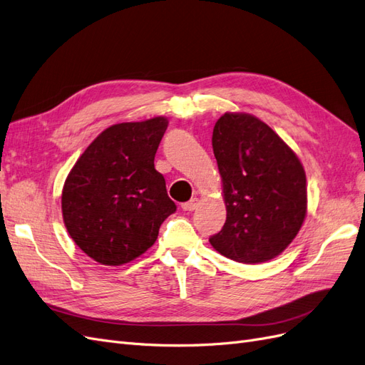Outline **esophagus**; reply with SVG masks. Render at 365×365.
<instances>
[{
    "instance_id": "34e87169",
    "label": "esophagus",
    "mask_w": 365,
    "mask_h": 365,
    "mask_svg": "<svg viewBox=\"0 0 365 365\" xmlns=\"http://www.w3.org/2000/svg\"><path fill=\"white\" fill-rule=\"evenodd\" d=\"M197 205H200V200H197V197H192L190 201L184 202L181 207H182L184 212H193V210H196Z\"/></svg>"
}]
</instances>
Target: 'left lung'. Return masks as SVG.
<instances>
[{
    "label": "left lung",
    "mask_w": 365,
    "mask_h": 365,
    "mask_svg": "<svg viewBox=\"0 0 365 365\" xmlns=\"http://www.w3.org/2000/svg\"><path fill=\"white\" fill-rule=\"evenodd\" d=\"M227 220L212 247L239 263L277 257L300 231L307 185L295 152L262 120L225 113L213 129Z\"/></svg>",
    "instance_id": "8db88e82"
}]
</instances>
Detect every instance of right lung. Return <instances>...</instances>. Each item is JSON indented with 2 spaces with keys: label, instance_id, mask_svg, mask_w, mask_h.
<instances>
[{
  "label": "right lung",
  "instance_id": "add662e5",
  "mask_svg": "<svg viewBox=\"0 0 365 365\" xmlns=\"http://www.w3.org/2000/svg\"><path fill=\"white\" fill-rule=\"evenodd\" d=\"M165 117L109 126L85 149L63 184L62 216L86 256L118 267L158 237L176 205L153 160L168 129Z\"/></svg>",
  "mask_w": 365,
  "mask_h": 365
}]
</instances>
